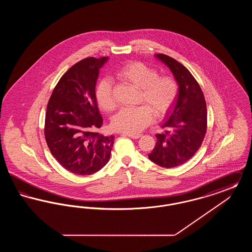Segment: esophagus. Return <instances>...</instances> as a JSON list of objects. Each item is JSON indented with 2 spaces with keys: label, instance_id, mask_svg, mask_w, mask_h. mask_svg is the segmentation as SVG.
I'll return each mask as SVG.
<instances>
[{
  "label": "esophagus",
  "instance_id": "esophagus-1",
  "mask_svg": "<svg viewBox=\"0 0 252 252\" xmlns=\"http://www.w3.org/2000/svg\"><path fill=\"white\" fill-rule=\"evenodd\" d=\"M123 135L127 136V137H129V138H131V139H139V138L142 137V134H128V133H123Z\"/></svg>",
  "mask_w": 252,
  "mask_h": 252
}]
</instances>
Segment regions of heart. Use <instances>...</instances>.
Returning <instances> with one entry per match:
<instances>
[{
    "mask_svg": "<svg viewBox=\"0 0 252 252\" xmlns=\"http://www.w3.org/2000/svg\"><path fill=\"white\" fill-rule=\"evenodd\" d=\"M116 76L140 89L139 103L135 108H124L113 117L112 127L117 131L137 134L143 131L156 117H163L174 107L179 96V84L171 75H158L155 68L140 61L124 64ZM97 104L105 111L116 108L113 85L108 78L101 79L95 88Z\"/></svg>",
    "mask_w": 252,
    "mask_h": 252,
    "instance_id": "1",
    "label": "heart"
}]
</instances>
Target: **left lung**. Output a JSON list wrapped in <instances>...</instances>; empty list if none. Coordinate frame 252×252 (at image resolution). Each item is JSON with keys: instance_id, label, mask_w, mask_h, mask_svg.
<instances>
[{"instance_id": "8db88e82", "label": "left lung", "mask_w": 252, "mask_h": 252, "mask_svg": "<svg viewBox=\"0 0 252 252\" xmlns=\"http://www.w3.org/2000/svg\"><path fill=\"white\" fill-rule=\"evenodd\" d=\"M157 58L164 62L180 86L173 113L157 134V143L148 158L161 167L180 166L199 149L207 131V107L202 90L190 71L164 54Z\"/></svg>"}]
</instances>
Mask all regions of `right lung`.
I'll use <instances>...</instances> for the list:
<instances>
[{
	"label": "right lung",
	"mask_w": 252,
	"mask_h": 252,
	"mask_svg": "<svg viewBox=\"0 0 252 252\" xmlns=\"http://www.w3.org/2000/svg\"><path fill=\"white\" fill-rule=\"evenodd\" d=\"M108 58H87L75 63L56 85L49 99L44 136L52 155L75 175H92L108 163L114 136L99 135L95 85Z\"/></svg>",
	"instance_id": "right-lung-1"
}]
</instances>
